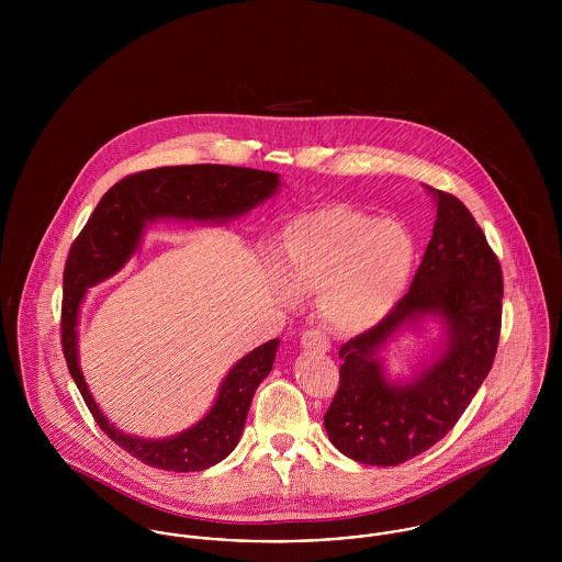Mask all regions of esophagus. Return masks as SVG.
<instances>
[{
    "mask_svg": "<svg viewBox=\"0 0 562 562\" xmlns=\"http://www.w3.org/2000/svg\"><path fill=\"white\" fill-rule=\"evenodd\" d=\"M301 346H303L305 350H310V352H318V355H324V352H328V350H330V344H328L326 335L321 333V330H316V328H310V330H305V333H303V337H301Z\"/></svg>",
    "mask_w": 562,
    "mask_h": 562,
    "instance_id": "34e87169",
    "label": "esophagus"
}]
</instances>
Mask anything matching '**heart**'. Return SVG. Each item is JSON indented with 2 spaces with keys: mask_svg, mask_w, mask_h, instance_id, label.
<instances>
[{
  "mask_svg": "<svg viewBox=\"0 0 562 562\" xmlns=\"http://www.w3.org/2000/svg\"><path fill=\"white\" fill-rule=\"evenodd\" d=\"M279 266L283 301H294L296 292H321L328 322L359 333L401 305L415 277L417 244L401 223L333 205L288 225Z\"/></svg>",
  "mask_w": 562,
  "mask_h": 562,
  "instance_id": "1",
  "label": "heart"
}]
</instances>
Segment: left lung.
Masks as SVG:
<instances>
[{
    "instance_id": "left-lung-1",
    "label": "left lung",
    "mask_w": 562,
    "mask_h": 562,
    "mask_svg": "<svg viewBox=\"0 0 562 562\" xmlns=\"http://www.w3.org/2000/svg\"><path fill=\"white\" fill-rule=\"evenodd\" d=\"M424 188L437 218L408 294L339 348V390L324 415L330 443L376 468L401 465L448 435L481 390L499 339V261L457 196ZM426 323L440 330L436 348L408 375H394L386 350Z\"/></svg>"
}]
</instances>
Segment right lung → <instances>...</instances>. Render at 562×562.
Instances as JSON below:
<instances>
[{
	"label": "right lung",
	"instance_id": "obj_1",
	"mask_svg": "<svg viewBox=\"0 0 562 562\" xmlns=\"http://www.w3.org/2000/svg\"><path fill=\"white\" fill-rule=\"evenodd\" d=\"M281 175L225 164L161 166L114 183L94 207L65 268L63 350L81 398L99 428L138 461L166 472H201L227 459L240 441L259 383L270 374L279 339H270L234 363L210 411L186 430L147 439L121 430L99 408L80 366V312L88 288L114 277L140 250L156 221L225 225L263 205L281 188Z\"/></svg>",
	"mask_w": 562,
	"mask_h": 562
}]
</instances>
